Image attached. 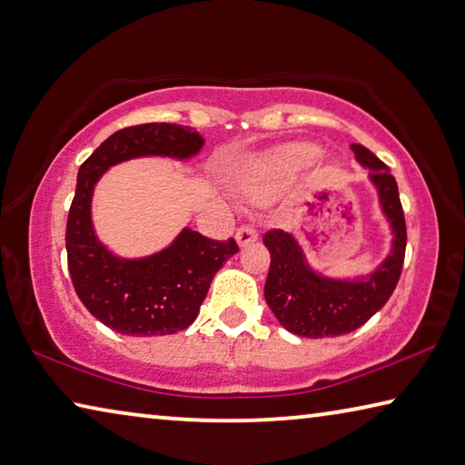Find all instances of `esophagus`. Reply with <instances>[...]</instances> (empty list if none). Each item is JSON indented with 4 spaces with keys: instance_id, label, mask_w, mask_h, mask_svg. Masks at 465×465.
<instances>
[{
    "instance_id": "obj_1",
    "label": "esophagus",
    "mask_w": 465,
    "mask_h": 465,
    "mask_svg": "<svg viewBox=\"0 0 465 465\" xmlns=\"http://www.w3.org/2000/svg\"><path fill=\"white\" fill-rule=\"evenodd\" d=\"M235 240H238L240 246H248L250 242L259 240V232H256L254 225L242 223V225L238 227V232H235Z\"/></svg>"
}]
</instances>
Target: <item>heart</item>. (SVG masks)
I'll use <instances>...</instances> for the list:
<instances>
[{
    "label": "heart",
    "mask_w": 465,
    "mask_h": 465,
    "mask_svg": "<svg viewBox=\"0 0 465 465\" xmlns=\"http://www.w3.org/2000/svg\"><path fill=\"white\" fill-rule=\"evenodd\" d=\"M319 157V149L314 146H298L290 154H287V163L290 165H306L312 163V161Z\"/></svg>",
    "instance_id": "obj_1"
}]
</instances>
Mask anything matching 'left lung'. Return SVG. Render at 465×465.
<instances>
[{"label": "left lung", "instance_id": "obj_1", "mask_svg": "<svg viewBox=\"0 0 465 465\" xmlns=\"http://www.w3.org/2000/svg\"><path fill=\"white\" fill-rule=\"evenodd\" d=\"M360 165L371 169V180L379 190L381 206L391 221L395 240L393 252L366 279L339 282L316 275L308 267L298 242L283 230L262 235L271 252V267L264 283V300L282 325L298 337H337L362 327L391 298L401 277L405 244L403 206L393 173L362 144H351Z\"/></svg>", "mask_w": 465, "mask_h": 465}]
</instances>
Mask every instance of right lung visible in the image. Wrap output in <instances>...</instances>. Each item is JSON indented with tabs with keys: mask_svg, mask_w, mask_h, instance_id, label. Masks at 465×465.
I'll use <instances>...</instances> for the list:
<instances>
[{
	"mask_svg": "<svg viewBox=\"0 0 465 465\" xmlns=\"http://www.w3.org/2000/svg\"><path fill=\"white\" fill-rule=\"evenodd\" d=\"M203 146L196 130L153 122L114 132L83 165L65 225L68 271L78 298L103 325L132 337L172 335L193 325L213 277L238 252L235 240H211L183 230L169 248L122 261L94 238L91 196L101 173L143 154L193 157Z\"/></svg>",
	"mask_w": 465,
	"mask_h": 465,
	"instance_id": "1",
	"label": "right lung"
}]
</instances>
